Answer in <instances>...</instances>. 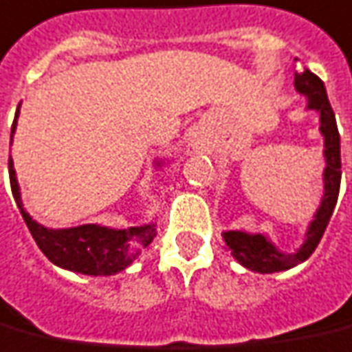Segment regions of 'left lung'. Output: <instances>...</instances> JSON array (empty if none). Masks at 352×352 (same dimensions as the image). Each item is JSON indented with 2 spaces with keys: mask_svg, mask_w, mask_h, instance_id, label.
Here are the masks:
<instances>
[{
  "mask_svg": "<svg viewBox=\"0 0 352 352\" xmlns=\"http://www.w3.org/2000/svg\"><path fill=\"white\" fill-rule=\"evenodd\" d=\"M295 89L298 95L306 96V110L319 113V132L322 136V197L315 210L314 220L309 222L304 241L295 252H282L270 241L269 235L263 233H248V231H223V242L231 250V256L241 263L244 269L254 270L259 274L282 272L300 265L308 259L321 241L324 229L329 226L330 216L334 212L340 183H342V153H340V132L336 124V116L330 108L329 96L324 83L315 76L314 72L304 69L295 74Z\"/></svg>",
  "mask_w": 352,
  "mask_h": 352,
  "instance_id": "left-lung-1",
  "label": "left lung"
}]
</instances>
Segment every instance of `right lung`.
Segmentation results:
<instances>
[{
    "instance_id": "add662e5",
    "label": "right lung",
    "mask_w": 352,
    "mask_h": 352,
    "mask_svg": "<svg viewBox=\"0 0 352 352\" xmlns=\"http://www.w3.org/2000/svg\"><path fill=\"white\" fill-rule=\"evenodd\" d=\"M20 116L18 104L16 117L10 129V145L16 132V121ZM166 164L162 158H156L155 168L160 169ZM9 175L12 196L31 235L37 242L44 256L56 267L70 272L87 276H111L130 267L134 259L142 254V248L153 242L156 236V223L147 222L129 229H116L100 223H83L76 228H46L33 220L23 209L20 184L16 179V169L12 158L9 160Z\"/></svg>"
}]
</instances>
